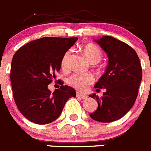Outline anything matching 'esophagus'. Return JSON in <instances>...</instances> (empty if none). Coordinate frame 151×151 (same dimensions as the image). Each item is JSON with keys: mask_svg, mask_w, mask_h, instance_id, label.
<instances>
[{"mask_svg": "<svg viewBox=\"0 0 151 151\" xmlns=\"http://www.w3.org/2000/svg\"><path fill=\"white\" fill-rule=\"evenodd\" d=\"M76 96L77 97H80V98H82V99H87V96L85 95V94H81V93H79V92H77V94H76Z\"/></svg>", "mask_w": 151, "mask_h": 151, "instance_id": "1", "label": "esophagus"}]
</instances>
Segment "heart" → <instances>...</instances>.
<instances>
[{
	"label": "heart",
	"mask_w": 151,
	"mask_h": 151,
	"mask_svg": "<svg viewBox=\"0 0 151 151\" xmlns=\"http://www.w3.org/2000/svg\"><path fill=\"white\" fill-rule=\"evenodd\" d=\"M85 57L91 63H97L102 60L103 53L99 47L93 44H87L82 47ZM71 50H69L63 54L60 65L63 70L69 67V59ZM94 78L90 73H74L68 78L67 82L70 86L79 91H85L94 82Z\"/></svg>",
	"instance_id": "obj_1"
}]
</instances>
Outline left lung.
Wrapping results in <instances>:
<instances>
[{"label": "left lung", "mask_w": 151, "mask_h": 151, "mask_svg": "<svg viewBox=\"0 0 151 151\" xmlns=\"http://www.w3.org/2000/svg\"><path fill=\"white\" fill-rule=\"evenodd\" d=\"M107 54L106 72L95 84L97 91L105 89L99 98L95 94L89 97L97 100V109L91 118L101 122L118 120L132 107L142 79V69L135 50L111 36L104 35L95 40Z\"/></svg>", "instance_id": "8db88e82"}]
</instances>
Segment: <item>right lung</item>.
<instances>
[{"label":"right lung","mask_w":151,"mask_h":151,"mask_svg":"<svg viewBox=\"0 0 151 151\" xmlns=\"http://www.w3.org/2000/svg\"><path fill=\"white\" fill-rule=\"evenodd\" d=\"M77 40L45 37L23 45L13 56L10 69L13 98L31 122L39 125L54 122L68 99L76 96L75 89L66 85L53 93L47 87L60 69L63 54Z\"/></svg>","instance_id":"obj_1"}]
</instances>
